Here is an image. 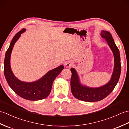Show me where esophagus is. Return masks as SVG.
<instances>
[{"instance_id": "34e87169", "label": "esophagus", "mask_w": 129, "mask_h": 129, "mask_svg": "<svg viewBox=\"0 0 129 129\" xmlns=\"http://www.w3.org/2000/svg\"><path fill=\"white\" fill-rule=\"evenodd\" d=\"M72 65H73V63L70 61H68L67 63L65 64V67L67 68H70Z\"/></svg>"}]
</instances>
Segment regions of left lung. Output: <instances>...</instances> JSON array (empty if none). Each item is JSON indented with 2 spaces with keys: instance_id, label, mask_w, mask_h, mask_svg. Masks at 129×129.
Wrapping results in <instances>:
<instances>
[{
  "instance_id": "left-lung-1",
  "label": "left lung",
  "mask_w": 129,
  "mask_h": 129,
  "mask_svg": "<svg viewBox=\"0 0 129 129\" xmlns=\"http://www.w3.org/2000/svg\"><path fill=\"white\" fill-rule=\"evenodd\" d=\"M102 37L106 40L112 50L114 58V68L110 80L107 84L97 88H91L81 84L79 76L75 69L71 68V89L74 96L79 100L85 102H97L102 100L111 93L118 82L121 73L120 56L110 33L102 31Z\"/></svg>"
}]
</instances>
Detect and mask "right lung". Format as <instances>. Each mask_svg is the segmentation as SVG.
Returning <instances> with one entry per match:
<instances>
[{
    "mask_svg": "<svg viewBox=\"0 0 129 129\" xmlns=\"http://www.w3.org/2000/svg\"><path fill=\"white\" fill-rule=\"evenodd\" d=\"M25 30V29L23 28L17 33L12 40L10 46L5 53L4 64V75L8 85L20 97L29 101L41 100L49 95L54 80L63 70L64 66L61 65L50 70L36 81L26 82L17 79L11 69L10 56L15 43L20 38L21 34Z\"/></svg>",
    "mask_w": 129,
    "mask_h": 129,
    "instance_id": "obj_1",
    "label": "right lung"
}]
</instances>
